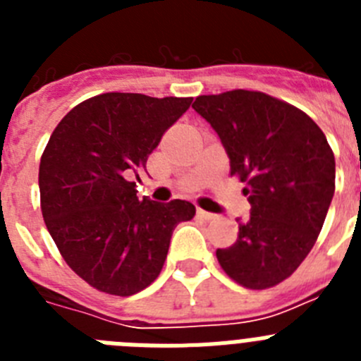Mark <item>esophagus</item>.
Listing matches in <instances>:
<instances>
[{"label":"esophagus","mask_w":361,"mask_h":361,"mask_svg":"<svg viewBox=\"0 0 361 361\" xmlns=\"http://www.w3.org/2000/svg\"><path fill=\"white\" fill-rule=\"evenodd\" d=\"M199 216L200 219H204V220H215L216 219V215L215 213H209V212H204V209H199Z\"/></svg>","instance_id":"esophagus-1"}]
</instances>
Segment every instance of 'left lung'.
<instances>
[{"label": "left lung", "instance_id": "obj_1", "mask_svg": "<svg viewBox=\"0 0 361 361\" xmlns=\"http://www.w3.org/2000/svg\"><path fill=\"white\" fill-rule=\"evenodd\" d=\"M193 110L220 137L251 204V215L237 219V242L216 250L219 264L244 288H273L304 262L324 226L333 149L311 117L262 92L200 95Z\"/></svg>", "mask_w": 361, "mask_h": 361}]
</instances>
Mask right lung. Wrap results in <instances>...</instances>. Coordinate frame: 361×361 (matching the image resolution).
Wrapping results in <instances>:
<instances>
[{"mask_svg": "<svg viewBox=\"0 0 361 361\" xmlns=\"http://www.w3.org/2000/svg\"><path fill=\"white\" fill-rule=\"evenodd\" d=\"M191 101L101 94L72 108L50 135L39 164L41 212L65 262L92 288L117 296L148 288L173 229L195 215L188 200H141L132 183Z\"/></svg>", "mask_w": 361, "mask_h": 361, "instance_id": "obj_1", "label": "right lung"}]
</instances>
